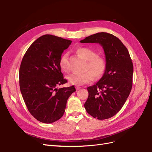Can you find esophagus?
I'll return each mask as SVG.
<instances>
[{
    "label": "esophagus",
    "instance_id": "1",
    "mask_svg": "<svg viewBox=\"0 0 152 152\" xmlns=\"http://www.w3.org/2000/svg\"><path fill=\"white\" fill-rule=\"evenodd\" d=\"M76 90H79V89H81V87L80 86H76Z\"/></svg>",
    "mask_w": 152,
    "mask_h": 152
}]
</instances>
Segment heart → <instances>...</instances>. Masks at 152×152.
<instances>
[{"instance_id":"b5f03b06","label":"heart","mask_w":152,"mask_h":152,"mask_svg":"<svg viewBox=\"0 0 152 152\" xmlns=\"http://www.w3.org/2000/svg\"><path fill=\"white\" fill-rule=\"evenodd\" d=\"M76 52L84 60L87 61L86 66L87 71L85 73H73L67 77L68 81L77 86H81L91 83L95 78H100L105 73L107 68V61L104 57L97 55L95 50L88 47H81L76 50ZM68 54L64 53L61 56L59 60V65L63 71L68 69Z\"/></svg>"}]
</instances>
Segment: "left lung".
I'll return each instance as SVG.
<instances>
[{
    "instance_id": "8db88e82",
    "label": "left lung",
    "mask_w": 152,
    "mask_h": 152,
    "mask_svg": "<svg viewBox=\"0 0 152 152\" xmlns=\"http://www.w3.org/2000/svg\"><path fill=\"white\" fill-rule=\"evenodd\" d=\"M80 42L99 44L107 61L105 73L96 84L87 87L89 96L84 107L94 118H110L121 109L131 91L133 64L129 52L118 37L104 32L86 37Z\"/></svg>"
}]
</instances>
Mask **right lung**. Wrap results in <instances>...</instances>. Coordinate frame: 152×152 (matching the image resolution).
Here are the masks:
<instances>
[{"mask_svg":"<svg viewBox=\"0 0 152 152\" xmlns=\"http://www.w3.org/2000/svg\"><path fill=\"white\" fill-rule=\"evenodd\" d=\"M71 42L44 35L30 45L22 59L19 71L20 91L30 113L42 123L50 124L60 119L68 98L76 91L74 86L57 88L67 83L59 60Z\"/></svg>","mask_w":152,"mask_h":152,"instance_id":"1","label":"right lung"}]
</instances>
